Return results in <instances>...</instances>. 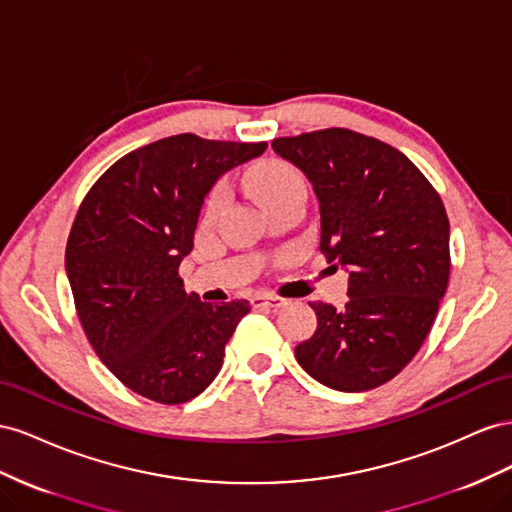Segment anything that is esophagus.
I'll return each instance as SVG.
<instances>
[{"instance_id":"34e87169","label":"esophagus","mask_w":512,"mask_h":512,"mask_svg":"<svg viewBox=\"0 0 512 512\" xmlns=\"http://www.w3.org/2000/svg\"><path fill=\"white\" fill-rule=\"evenodd\" d=\"M289 300L287 298H281L276 294H259L255 296V304L257 306H270V309H281V306H285Z\"/></svg>"}]
</instances>
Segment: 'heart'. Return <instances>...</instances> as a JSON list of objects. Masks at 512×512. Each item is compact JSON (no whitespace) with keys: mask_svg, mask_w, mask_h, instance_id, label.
<instances>
[{"mask_svg":"<svg viewBox=\"0 0 512 512\" xmlns=\"http://www.w3.org/2000/svg\"><path fill=\"white\" fill-rule=\"evenodd\" d=\"M248 191L255 197L261 208H266L268 203H274L279 199L291 197L296 193H306L302 173L287 163L283 158H266L248 175ZM225 201V186H216L208 195L206 201V214L212 216L221 203Z\"/></svg>","mask_w":512,"mask_h":512,"instance_id":"b5f03b06","label":"heart"}]
</instances>
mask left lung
<instances>
[{"instance_id": "left-lung-1", "label": "left lung", "mask_w": 512, "mask_h": 512, "mask_svg": "<svg viewBox=\"0 0 512 512\" xmlns=\"http://www.w3.org/2000/svg\"><path fill=\"white\" fill-rule=\"evenodd\" d=\"M319 201V251L349 270L343 309L309 302L317 330L296 347L319 384L364 392L401 373L433 326L450 276L442 197L392 145L326 128L272 141Z\"/></svg>"}]
</instances>
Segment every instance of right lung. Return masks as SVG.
Segmentation results:
<instances>
[{
  "mask_svg": "<svg viewBox=\"0 0 512 512\" xmlns=\"http://www.w3.org/2000/svg\"><path fill=\"white\" fill-rule=\"evenodd\" d=\"M266 145L160 139L113 163L81 201L66 244L75 309L96 356L145 399L178 405L206 390L251 311L186 294L178 270L216 180Z\"/></svg>",
  "mask_w": 512,
  "mask_h": 512,
  "instance_id": "obj_1",
  "label": "right lung"
}]
</instances>
